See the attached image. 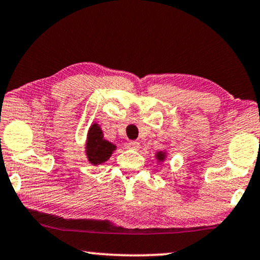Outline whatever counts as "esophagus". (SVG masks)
<instances>
[{"mask_svg":"<svg viewBox=\"0 0 260 260\" xmlns=\"http://www.w3.org/2000/svg\"><path fill=\"white\" fill-rule=\"evenodd\" d=\"M127 147H128L129 149L138 150L139 148H140V142H138V141H129L128 143H127Z\"/></svg>","mask_w":260,"mask_h":260,"instance_id":"esophagus-1","label":"esophagus"}]
</instances>
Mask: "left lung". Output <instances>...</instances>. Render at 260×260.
Segmentation results:
<instances>
[{
  "label": "left lung",
  "instance_id": "obj_1",
  "mask_svg": "<svg viewBox=\"0 0 260 260\" xmlns=\"http://www.w3.org/2000/svg\"><path fill=\"white\" fill-rule=\"evenodd\" d=\"M155 157H156V160L158 162H164L166 160V157H167V153L164 152V150H162V152H157L155 154Z\"/></svg>",
  "mask_w": 260,
  "mask_h": 260
}]
</instances>
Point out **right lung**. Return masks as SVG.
<instances>
[{
    "label": "right lung",
    "mask_w": 260,
    "mask_h": 260,
    "mask_svg": "<svg viewBox=\"0 0 260 260\" xmlns=\"http://www.w3.org/2000/svg\"><path fill=\"white\" fill-rule=\"evenodd\" d=\"M85 153L91 165L96 166L106 162L112 156L117 146L104 139V133L96 122H93L87 132Z\"/></svg>",
    "instance_id": "right-lung-1"
}]
</instances>
